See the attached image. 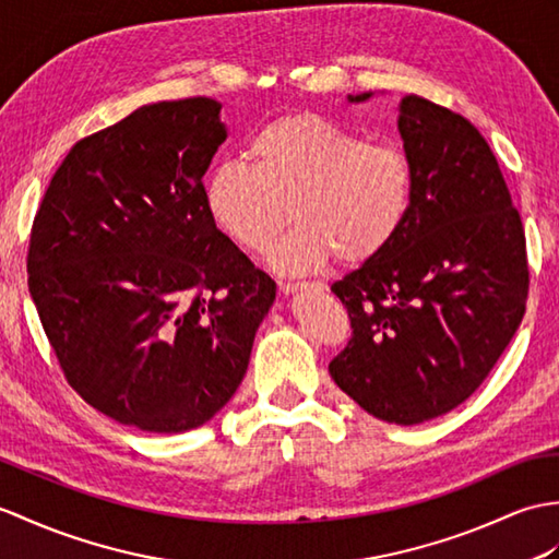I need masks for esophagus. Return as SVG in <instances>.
Wrapping results in <instances>:
<instances>
[{"instance_id":"esophagus-1","label":"esophagus","mask_w":559,"mask_h":559,"mask_svg":"<svg viewBox=\"0 0 559 559\" xmlns=\"http://www.w3.org/2000/svg\"><path fill=\"white\" fill-rule=\"evenodd\" d=\"M278 288H281V293L283 295H293V293H302V290H314V293H321V290H326V285L323 283H319V281H314V283H293V281H281L278 283Z\"/></svg>"}]
</instances>
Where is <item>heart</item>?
Returning <instances> with one entry per match:
<instances>
[{"instance_id":"b5f03b06","label":"heart","mask_w":559,"mask_h":559,"mask_svg":"<svg viewBox=\"0 0 559 559\" xmlns=\"http://www.w3.org/2000/svg\"><path fill=\"white\" fill-rule=\"evenodd\" d=\"M248 159H226L204 180L216 228L262 252L293 218L297 226L269 254L281 274H309L335 257L357 266L391 248L414 198L407 154L365 142L319 114H285L259 128Z\"/></svg>"}]
</instances>
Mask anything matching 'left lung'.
Listing matches in <instances>:
<instances>
[{"label": "left lung", "mask_w": 559, "mask_h": 559, "mask_svg": "<svg viewBox=\"0 0 559 559\" xmlns=\"http://www.w3.org/2000/svg\"><path fill=\"white\" fill-rule=\"evenodd\" d=\"M397 133L412 210L391 248L331 285L353 341L329 371L371 417L414 426L462 405L496 367L524 317L528 266L522 218L484 135L417 95L400 99Z\"/></svg>", "instance_id": "obj_1"}]
</instances>
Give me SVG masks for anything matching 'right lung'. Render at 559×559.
<instances>
[{
	"mask_svg": "<svg viewBox=\"0 0 559 559\" xmlns=\"http://www.w3.org/2000/svg\"><path fill=\"white\" fill-rule=\"evenodd\" d=\"M226 138L216 99L142 104L75 142L33 221L28 288L63 376L140 431L210 421L276 300L206 214L202 178Z\"/></svg>",
	"mask_w": 559,
	"mask_h": 559,
	"instance_id": "add662e5",
	"label": "right lung"
}]
</instances>
